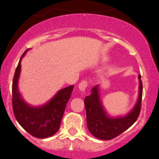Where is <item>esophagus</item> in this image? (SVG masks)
<instances>
[{"instance_id":"esophagus-1","label":"esophagus","mask_w":159,"mask_h":159,"mask_svg":"<svg viewBox=\"0 0 159 159\" xmlns=\"http://www.w3.org/2000/svg\"><path fill=\"white\" fill-rule=\"evenodd\" d=\"M87 87H88V81H85V80L81 81V82H80V84H79V85H78V88H79V89L81 90V91H84Z\"/></svg>"}]
</instances>
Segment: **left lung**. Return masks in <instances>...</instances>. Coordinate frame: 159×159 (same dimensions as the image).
I'll return each mask as SVG.
<instances>
[{"instance_id": "left-lung-1", "label": "left lung", "mask_w": 159, "mask_h": 159, "mask_svg": "<svg viewBox=\"0 0 159 159\" xmlns=\"http://www.w3.org/2000/svg\"><path fill=\"white\" fill-rule=\"evenodd\" d=\"M139 78V92L138 101L133 109L124 117L111 118L105 111L100 100L98 85L91 89V94L84 98L87 117V126L95 138L102 140H110L129 129L139 118L142 98V82Z\"/></svg>"}]
</instances>
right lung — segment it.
Returning a JSON list of instances; mask_svg holds the SVG:
<instances>
[{
    "instance_id": "right-lung-1",
    "label": "right lung",
    "mask_w": 159,
    "mask_h": 159,
    "mask_svg": "<svg viewBox=\"0 0 159 159\" xmlns=\"http://www.w3.org/2000/svg\"><path fill=\"white\" fill-rule=\"evenodd\" d=\"M28 51V49L22 54L13 79V111L20 125L27 132L38 139H45L52 136L58 131L74 85L60 90L51 100L42 106L32 107L28 105L21 98L17 88L20 72V61Z\"/></svg>"
}]
</instances>
